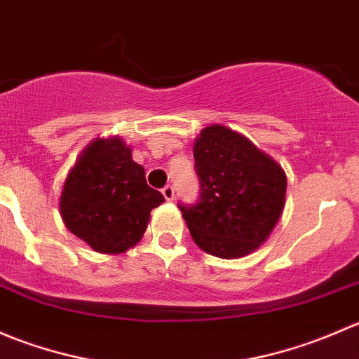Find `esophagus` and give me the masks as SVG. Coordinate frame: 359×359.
I'll use <instances>...</instances> for the list:
<instances>
[{
  "instance_id": "obj_1",
  "label": "esophagus",
  "mask_w": 359,
  "mask_h": 359,
  "mask_svg": "<svg viewBox=\"0 0 359 359\" xmlns=\"http://www.w3.org/2000/svg\"><path fill=\"white\" fill-rule=\"evenodd\" d=\"M163 196H165L166 201H173V198H175V187L172 186V184H168V186H165L161 189Z\"/></svg>"
}]
</instances>
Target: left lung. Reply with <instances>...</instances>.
I'll list each match as a JSON object with an SVG mask.
<instances>
[{
	"label": "left lung",
	"instance_id": "1",
	"mask_svg": "<svg viewBox=\"0 0 359 359\" xmlns=\"http://www.w3.org/2000/svg\"><path fill=\"white\" fill-rule=\"evenodd\" d=\"M193 153L200 194L179 208L194 243L220 259L259 248L283 212L287 177L281 166L247 137L220 125L203 130Z\"/></svg>",
	"mask_w": 359,
	"mask_h": 359
}]
</instances>
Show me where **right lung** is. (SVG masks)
Segmentation results:
<instances>
[{"instance_id":"add662e5","label":"right lung","mask_w":359,"mask_h":359,"mask_svg":"<svg viewBox=\"0 0 359 359\" xmlns=\"http://www.w3.org/2000/svg\"><path fill=\"white\" fill-rule=\"evenodd\" d=\"M165 201L121 139L97 140L69 173L60 213L95 252L121 253L142 238L151 210Z\"/></svg>"}]
</instances>
